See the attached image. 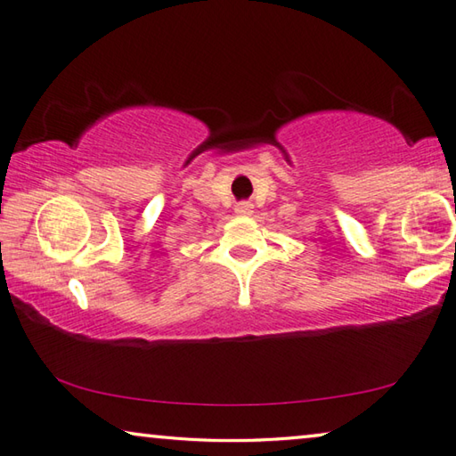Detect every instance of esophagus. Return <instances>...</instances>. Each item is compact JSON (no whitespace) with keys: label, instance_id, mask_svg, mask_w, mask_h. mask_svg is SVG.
<instances>
[{"label":"esophagus","instance_id":"obj_1","mask_svg":"<svg viewBox=\"0 0 456 456\" xmlns=\"http://www.w3.org/2000/svg\"><path fill=\"white\" fill-rule=\"evenodd\" d=\"M235 213L241 215V217H247V215L253 213V205L247 203V200H243V203H239V205L235 207Z\"/></svg>","mask_w":456,"mask_h":456}]
</instances>
